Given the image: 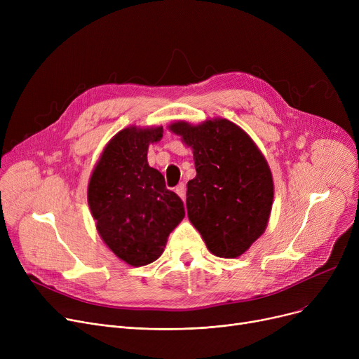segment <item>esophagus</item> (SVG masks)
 I'll use <instances>...</instances> for the list:
<instances>
[{"mask_svg":"<svg viewBox=\"0 0 359 359\" xmlns=\"http://www.w3.org/2000/svg\"><path fill=\"white\" fill-rule=\"evenodd\" d=\"M176 194L184 201V198H186V184L184 183H179L176 186Z\"/></svg>","mask_w":359,"mask_h":359,"instance_id":"1","label":"esophagus"}]
</instances>
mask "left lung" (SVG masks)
I'll return each instance as SVG.
<instances>
[{"label":"left lung","instance_id":"1","mask_svg":"<svg viewBox=\"0 0 359 359\" xmlns=\"http://www.w3.org/2000/svg\"><path fill=\"white\" fill-rule=\"evenodd\" d=\"M194 151L195 179L187 182L186 208L208 250L241 256L266 230L273 201L268 161L253 140L227 119L168 126Z\"/></svg>","mask_w":359,"mask_h":359}]
</instances>
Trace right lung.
<instances>
[{"label": "right lung", "instance_id": "add662e5", "mask_svg": "<svg viewBox=\"0 0 359 359\" xmlns=\"http://www.w3.org/2000/svg\"><path fill=\"white\" fill-rule=\"evenodd\" d=\"M161 137L163 126L122 129L104 147L88 182V206L102 240L137 268L161 256L184 217L182 199L147 161L149 144Z\"/></svg>", "mask_w": 359, "mask_h": 359}]
</instances>
